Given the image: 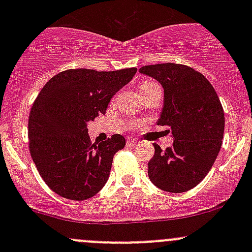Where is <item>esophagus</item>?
I'll use <instances>...</instances> for the list:
<instances>
[{"mask_svg": "<svg viewBox=\"0 0 252 252\" xmlns=\"http://www.w3.org/2000/svg\"><path fill=\"white\" fill-rule=\"evenodd\" d=\"M126 142H128L129 145H134V144H136V142H138V140H136V139H133V138H128V139H126Z\"/></svg>", "mask_w": 252, "mask_h": 252, "instance_id": "34e87169", "label": "esophagus"}]
</instances>
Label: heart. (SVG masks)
I'll use <instances>...</instances> for the list:
<instances>
[{
	"label": "heart",
	"mask_w": 252,
	"mask_h": 252,
	"mask_svg": "<svg viewBox=\"0 0 252 252\" xmlns=\"http://www.w3.org/2000/svg\"><path fill=\"white\" fill-rule=\"evenodd\" d=\"M152 81H144V83H141V85H140V90L141 89H144V88H146V86H150V85H152Z\"/></svg>",
	"instance_id": "b5f03b06"
}]
</instances>
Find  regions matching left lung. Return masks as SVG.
Masks as SVG:
<instances>
[{
	"label": "left lung",
	"mask_w": 252,
	"mask_h": 252,
	"mask_svg": "<svg viewBox=\"0 0 252 252\" xmlns=\"http://www.w3.org/2000/svg\"><path fill=\"white\" fill-rule=\"evenodd\" d=\"M161 83L164 103L158 126H169L174 141L162 150L154 144L149 178L158 189L184 192L212 168L224 134V112L210 81L184 64L159 63L139 69Z\"/></svg>",
	"instance_id": "1"
}]
</instances>
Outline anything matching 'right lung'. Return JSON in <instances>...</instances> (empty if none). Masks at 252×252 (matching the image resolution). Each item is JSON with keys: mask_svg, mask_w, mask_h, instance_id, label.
Segmentation results:
<instances>
[{"mask_svg": "<svg viewBox=\"0 0 252 252\" xmlns=\"http://www.w3.org/2000/svg\"><path fill=\"white\" fill-rule=\"evenodd\" d=\"M136 70L68 69L41 89L29 114V150L39 174L56 194L83 201L106 184L114 154L123 149L126 139L114 134L93 144L86 124L106 113L112 96Z\"/></svg>", "mask_w": 252, "mask_h": 252, "instance_id": "1", "label": "right lung"}]
</instances>
